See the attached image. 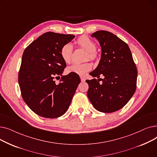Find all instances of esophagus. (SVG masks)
I'll use <instances>...</instances> for the list:
<instances>
[{
	"mask_svg": "<svg viewBox=\"0 0 157 157\" xmlns=\"http://www.w3.org/2000/svg\"><path fill=\"white\" fill-rule=\"evenodd\" d=\"M80 78H81V81H82V82H84V81H85V77H83V76H80Z\"/></svg>",
	"mask_w": 157,
	"mask_h": 157,
	"instance_id": "1",
	"label": "esophagus"
}]
</instances>
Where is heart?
<instances>
[{"instance_id":"obj_1","label":"heart","mask_w":157,"mask_h":157,"mask_svg":"<svg viewBox=\"0 0 157 157\" xmlns=\"http://www.w3.org/2000/svg\"><path fill=\"white\" fill-rule=\"evenodd\" d=\"M79 46L87 52L86 59L95 60L97 58L95 53L96 44L92 40L86 36H82L78 39L77 41ZM73 48L71 44L67 43L64 44L60 49V55L62 60L67 63L71 62L72 59V54ZM92 69V64L90 62H85L83 63H73L67 67V71L68 73L75 74L79 76H83L84 74L91 71Z\"/></svg>"}]
</instances>
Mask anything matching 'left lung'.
<instances>
[{"instance_id": "1", "label": "left lung", "mask_w": 157, "mask_h": 157, "mask_svg": "<svg viewBox=\"0 0 157 157\" xmlns=\"http://www.w3.org/2000/svg\"><path fill=\"white\" fill-rule=\"evenodd\" d=\"M91 37L99 43L101 57L97 68L89 74L94 78L86 81L89 86L88 97L98 111H117L125 105L135 93L137 76L136 64L128 46L117 36L98 30ZM100 75L105 77L100 79L102 84L94 78H99Z\"/></svg>"}]
</instances>
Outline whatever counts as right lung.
<instances>
[{
	"mask_svg": "<svg viewBox=\"0 0 157 157\" xmlns=\"http://www.w3.org/2000/svg\"><path fill=\"white\" fill-rule=\"evenodd\" d=\"M74 35L48 32L29 45L23 53L18 83L23 101L40 117L55 118L67 111L80 78L69 73L62 76L66 63L61 48ZM62 76L59 84L55 77Z\"/></svg>",
	"mask_w": 157,
	"mask_h": 157,
	"instance_id": "1",
	"label": "right lung"
}]
</instances>
